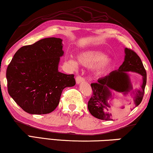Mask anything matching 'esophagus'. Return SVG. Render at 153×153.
<instances>
[{"instance_id": "1", "label": "esophagus", "mask_w": 153, "mask_h": 153, "mask_svg": "<svg viewBox=\"0 0 153 153\" xmlns=\"http://www.w3.org/2000/svg\"><path fill=\"white\" fill-rule=\"evenodd\" d=\"M84 81H85V79H83V77L79 76H76V84H80V83L84 82Z\"/></svg>"}]
</instances>
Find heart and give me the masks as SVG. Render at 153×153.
Instances as JSON below:
<instances>
[{"instance_id":"obj_1","label":"heart","mask_w":153,"mask_h":153,"mask_svg":"<svg viewBox=\"0 0 153 153\" xmlns=\"http://www.w3.org/2000/svg\"><path fill=\"white\" fill-rule=\"evenodd\" d=\"M76 61L74 58H70L67 60V65L72 70H75L78 67V62L84 67L92 66V72L97 76H101L110 70L114 59L111 56L104 55V53L99 50L90 49L81 52L77 56Z\"/></svg>"}]
</instances>
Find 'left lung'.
I'll use <instances>...</instances> for the list:
<instances>
[{"instance_id": "8db88e82", "label": "left lung", "mask_w": 153, "mask_h": 153, "mask_svg": "<svg viewBox=\"0 0 153 153\" xmlns=\"http://www.w3.org/2000/svg\"><path fill=\"white\" fill-rule=\"evenodd\" d=\"M129 72L137 73L142 76V82L138 89L133 88ZM146 79V72L141 58L134 51L125 48L124 61L118 70L99 79L97 83H91L93 94L88 104L89 112L100 120H114L115 115L118 114L120 110L125 108L124 105L119 106V108L115 107L113 101L117 95L114 93H121L125 97L129 94L134 104V107L130 108L132 110L139 106L143 100Z\"/></svg>"}]
</instances>
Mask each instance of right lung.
<instances>
[{"instance_id":"obj_1","label":"right lung","mask_w":153,"mask_h":153,"mask_svg":"<svg viewBox=\"0 0 153 153\" xmlns=\"http://www.w3.org/2000/svg\"><path fill=\"white\" fill-rule=\"evenodd\" d=\"M64 54L62 39L49 37L20 48L7 67L8 93L30 114H47L55 110L65 88L75 85L73 74L58 71Z\"/></svg>"}]
</instances>
